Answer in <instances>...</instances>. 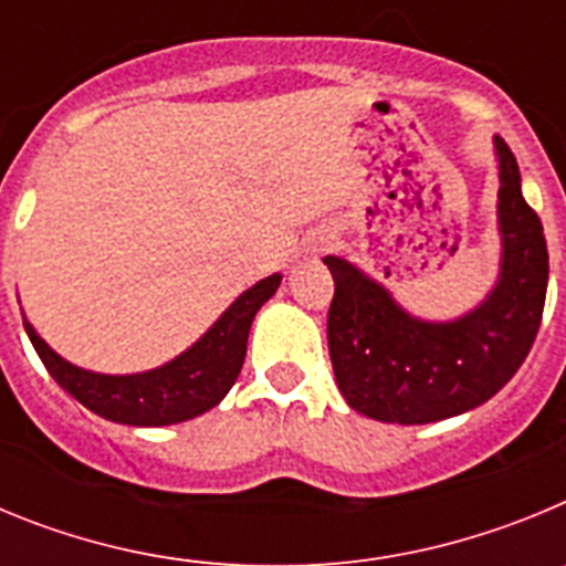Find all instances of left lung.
Masks as SVG:
<instances>
[{
    "instance_id": "1",
    "label": "left lung",
    "mask_w": 566,
    "mask_h": 566,
    "mask_svg": "<svg viewBox=\"0 0 566 566\" xmlns=\"http://www.w3.org/2000/svg\"><path fill=\"white\" fill-rule=\"evenodd\" d=\"M502 274L482 306L453 323H424L379 283L334 254L328 354L345 402L379 422L424 424L488 402L536 343L547 297V240L524 201L516 155L496 135Z\"/></svg>"
}]
</instances>
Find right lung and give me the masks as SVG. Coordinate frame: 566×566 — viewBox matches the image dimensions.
<instances>
[{
  "label": "right lung",
  "mask_w": 566,
  "mask_h": 566,
  "mask_svg": "<svg viewBox=\"0 0 566 566\" xmlns=\"http://www.w3.org/2000/svg\"><path fill=\"white\" fill-rule=\"evenodd\" d=\"M280 274L260 280L258 286L240 294L221 319L198 343L155 371L107 377L70 365L59 357L24 319V332L36 348L50 377L70 397L98 417L122 424H175L201 417L227 397L247 357V339L258 308L277 292Z\"/></svg>",
  "instance_id": "add662e5"
}]
</instances>
